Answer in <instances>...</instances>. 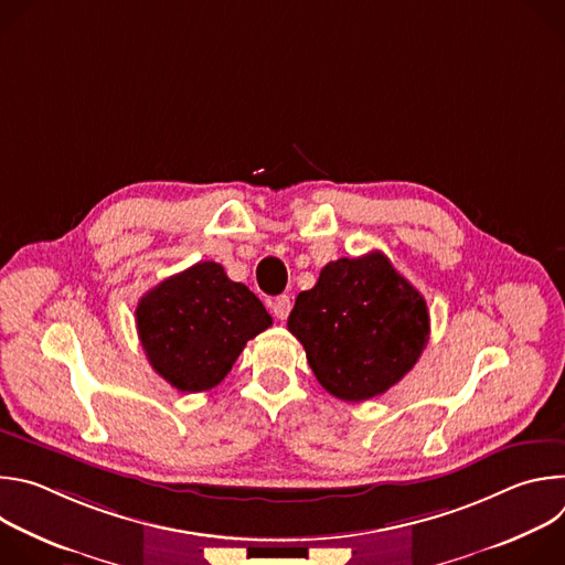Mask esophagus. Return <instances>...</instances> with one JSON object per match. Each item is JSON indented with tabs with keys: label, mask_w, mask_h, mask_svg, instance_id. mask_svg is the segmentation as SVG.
I'll return each instance as SVG.
<instances>
[{
	"label": "esophagus",
	"mask_w": 565,
	"mask_h": 565,
	"mask_svg": "<svg viewBox=\"0 0 565 565\" xmlns=\"http://www.w3.org/2000/svg\"><path fill=\"white\" fill-rule=\"evenodd\" d=\"M290 308H292V303H290V297H286V295L275 297V299L270 301V310H273V315H275L277 319H286V317L290 315Z\"/></svg>",
	"instance_id": "34e87169"
}]
</instances>
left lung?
<instances>
[{"label": "left lung", "instance_id": "8db88e82", "mask_svg": "<svg viewBox=\"0 0 565 565\" xmlns=\"http://www.w3.org/2000/svg\"><path fill=\"white\" fill-rule=\"evenodd\" d=\"M288 331L331 395L362 402L405 377L429 342L425 297L382 253L338 259L295 299Z\"/></svg>", "mask_w": 565, "mask_h": 565}]
</instances>
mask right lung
Here are the masks:
<instances>
[{"mask_svg":"<svg viewBox=\"0 0 565 565\" xmlns=\"http://www.w3.org/2000/svg\"><path fill=\"white\" fill-rule=\"evenodd\" d=\"M270 324L259 297L230 281L214 262L160 281L136 308L138 338L151 369L183 393L216 386L248 340Z\"/></svg>","mask_w":565,"mask_h":565,"instance_id":"obj_1","label":"right lung"}]
</instances>
